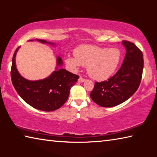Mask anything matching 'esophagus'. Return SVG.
<instances>
[{"label":"esophagus","instance_id":"obj_1","mask_svg":"<svg viewBox=\"0 0 157 157\" xmlns=\"http://www.w3.org/2000/svg\"><path fill=\"white\" fill-rule=\"evenodd\" d=\"M85 81V79L84 78H82V77H79V78L78 79V82H83Z\"/></svg>","mask_w":157,"mask_h":157}]
</instances>
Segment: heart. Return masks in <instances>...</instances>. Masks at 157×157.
<instances>
[{
  "mask_svg": "<svg viewBox=\"0 0 157 157\" xmlns=\"http://www.w3.org/2000/svg\"><path fill=\"white\" fill-rule=\"evenodd\" d=\"M74 56L66 58L65 62L73 71L81 65L86 66L87 73L96 80H106L116 72L121 60L120 50L94 45H82L74 50Z\"/></svg>",
  "mask_w": 157,
  "mask_h": 157,
  "instance_id": "obj_1",
  "label": "heart"
}]
</instances>
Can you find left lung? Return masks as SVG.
Listing matches in <instances>:
<instances>
[{"mask_svg": "<svg viewBox=\"0 0 157 157\" xmlns=\"http://www.w3.org/2000/svg\"><path fill=\"white\" fill-rule=\"evenodd\" d=\"M126 55L118 72L107 81L95 82L90 96L103 107L117 106L128 100L139 89L143 69V55L134 44L122 42Z\"/></svg>", "mask_w": 157, "mask_h": 157, "instance_id": "1", "label": "left lung"}]
</instances>
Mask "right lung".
I'll return each instance as SVG.
<instances>
[{
  "mask_svg": "<svg viewBox=\"0 0 157 157\" xmlns=\"http://www.w3.org/2000/svg\"><path fill=\"white\" fill-rule=\"evenodd\" d=\"M41 44L55 46L54 43L36 39ZM33 41V40H29ZM15 50L12 58L11 78L13 86L20 97L36 109L52 111L60 108L68 100L70 90L79 78V76L61 67L63 64L62 57H57L56 70L48 78L31 81L20 75L16 66L15 57L18 48Z\"/></svg>",
  "mask_w": 157,
  "mask_h": 157,
  "instance_id": "1",
  "label": "right lung"
}]
</instances>
